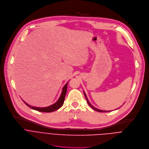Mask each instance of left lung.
Returning a JSON list of instances; mask_svg holds the SVG:
<instances>
[{"label": "left lung", "mask_w": 149, "mask_h": 149, "mask_svg": "<svg viewBox=\"0 0 149 149\" xmlns=\"http://www.w3.org/2000/svg\"><path fill=\"white\" fill-rule=\"evenodd\" d=\"M83 93H84V96H85V97H86V100H87V103L88 104V105L90 106L92 109H93L94 110H96V111H99V112H109V111H106V110H100V109H98L97 108H96V107H95L91 103H90V102L88 101V99H87V96H86V94L85 93V92H84V91H83Z\"/></svg>", "instance_id": "obj_1"}]
</instances>
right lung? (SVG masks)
Segmentation results:
<instances>
[{"label":"right lung","instance_id":"1","mask_svg":"<svg viewBox=\"0 0 149 149\" xmlns=\"http://www.w3.org/2000/svg\"><path fill=\"white\" fill-rule=\"evenodd\" d=\"M69 81H68L66 84L64 86V87L62 88V93L61 94L60 97L58 99V100L53 104L50 105L49 106L47 107H35V106H32L31 105H30L29 104H27V103H26L24 100H23L24 103L29 107H31V109L35 110H37L39 111H41V112H47V113H50V112H52L54 111L57 109H58L61 107L62 106L64 101H65V96H66V93L67 92V87H68V83Z\"/></svg>","mask_w":149,"mask_h":149}]
</instances>
